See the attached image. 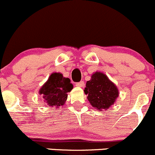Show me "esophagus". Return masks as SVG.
Segmentation results:
<instances>
[{
  "instance_id": "obj_1",
  "label": "esophagus",
  "mask_w": 155,
  "mask_h": 155,
  "mask_svg": "<svg viewBox=\"0 0 155 155\" xmlns=\"http://www.w3.org/2000/svg\"><path fill=\"white\" fill-rule=\"evenodd\" d=\"M84 83L83 81H81V82H77L76 84V86H77V87H84Z\"/></svg>"
}]
</instances>
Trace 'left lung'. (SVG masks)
Here are the masks:
<instances>
[{
	"label": "left lung",
	"mask_w": 155,
	"mask_h": 155,
	"mask_svg": "<svg viewBox=\"0 0 155 155\" xmlns=\"http://www.w3.org/2000/svg\"><path fill=\"white\" fill-rule=\"evenodd\" d=\"M84 92L91 105L99 111L110 107L120 94L116 84L99 71L93 73L91 80L86 82Z\"/></svg>",
	"instance_id": "1"
}]
</instances>
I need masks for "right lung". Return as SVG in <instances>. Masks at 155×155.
Returning <instances> with one entry per match:
<instances>
[{
	"mask_svg": "<svg viewBox=\"0 0 155 155\" xmlns=\"http://www.w3.org/2000/svg\"><path fill=\"white\" fill-rule=\"evenodd\" d=\"M73 88L69 78H65L61 73H53L48 81L41 86L39 94L42 96L47 105L58 108L64 105L68 93Z\"/></svg>",
	"mask_w": 155,
	"mask_h": 155,
	"instance_id": "1",
	"label": "right lung"
}]
</instances>
